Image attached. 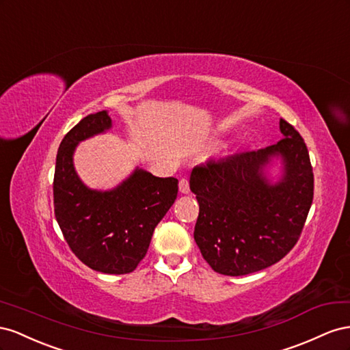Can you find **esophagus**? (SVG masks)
<instances>
[{"label": "esophagus", "instance_id": "1", "mask_svg": "<svg viewBox=\"0 0 350 350\" xmlns=\"http://www.w3.org/2000/svg\"><path fill=\"white\" fill-rule=\"evenodd\" d=\"M178 189H180L182 193H189L191 192V186H189V180L186 177L180 178V182H178Z\"/></svg>", "mask_w": 350, "mask_h": 350}]
</instances>
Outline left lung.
I'll use <instances>...</instances> for the list:
<instances>
[{"label": "left lung", "mask_w": 350, "mask_h": 350, "mask_svg": "<svg viewBox=\"0 0 350 350\" xmlns=\"http://www.w3.org/2000/svg\"><path fill=\"white\" fill-rule=\"evenodd\" d=\"M283 139L258 151L208 159L191 174L199 215L193 237L215 273L246 275L283 259L301 237L314 198L308 148L296 129L280 120ZM282 156L285 174L269 185L263 167Z\"/></svg>", "instance_id": "left-lung-1"}]
</instances>
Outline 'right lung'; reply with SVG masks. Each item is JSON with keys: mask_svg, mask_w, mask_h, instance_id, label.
I'll return each mask as SVG.
<instances>
[{"mask_svg": "<svg viewBox=\"0 0 350 350\" xmlns=\"http://www.w3.org/2000/svg\"><path fill=\"white\" fill-rule=\"evenodd\" d=\"M111 127L107 111L89 114L59 144L54 214L72 252L105 274L132 273L146 255L157 224L176 201L178 180L136 172L113 191L88 189L73 167L76 145Z\"/></svg>", "mask_w": 350, "mask_h": 350, "instance_id": "obj_1", "label": "right lung"}]
</instances>
